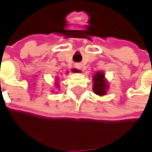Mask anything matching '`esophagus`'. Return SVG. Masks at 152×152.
<instances>
[{"label": "esophagus", "mask_w": 152, "mask_h": 152, "mask_svg": "<svg viewBox=\"0 0 152 152\" xmlns=\"http://www.w3.org/2000/svg\"><path fill=\"white\" fill-rule=\"evenodd\" d=\"M75 67L77 68V69H79V70H81V68H82V65H81V63H76V65H75Z\"/></svg>", "instance_id": "1"}]
</instances>
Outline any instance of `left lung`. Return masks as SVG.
I'll return each instance as SVG.
<instances>
[{"label":"left lung","mask_w":152,"mask_h":152,"mask_svg":"<svg viewBox=\"0 0 152 152\" xmlns=\"http://www.w3.org/2000/svg\"><path fill=\"white\" fill-rule=\"evenodd\" d=\"M107 89V83L104 78V74L98 71L93 76V92L97 95L103 96L106 94Z\"/></svg>","instance_id":"1"}]
</instances>
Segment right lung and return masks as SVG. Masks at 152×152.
<instances>
[{"mask_svg":"<svg viewBox=\"0 0 152 152\" xmlns=\"http://www.w3.org/2000/svg\"><path fill=\"white\" fill-rule=\"evenodd\" d=\"M71 71H73V72H79V71H78V70H76V69H72V70H71ZM56 85H57V86H58V85H59V84H57V83H56Z\"/></svg>","mask_w":152,"mask_h":152,"instance_id":"obj_1","label":"right lung"}]
</instances>
